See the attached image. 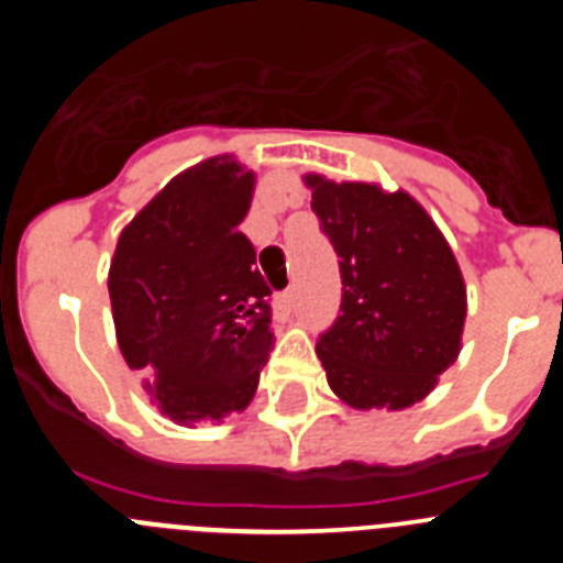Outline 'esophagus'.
I'll return each mask as SVG.
<instances>
[{"label":"esophagus","mask_w":563,"mask_h":563,"mask_svg":"<svg viewBox=\"0 0 563 563\" xmlns=\"http://www.w3.org/2000/svg\"><path fill=\"white\" fill-rule=\"evenodd\" d=\"M292 310H296V296H292V290L290 292H282V296H278V312H285V316H290Z\"/></svg>","instance_id":"1"}]
</instances>
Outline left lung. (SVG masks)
Segmentation results:
<instances>
[{"label":"left lung","mask_w":563,"mask_h":563,"mask_svg":"<svg viewBox=\"0 0 563 563\" xmlns=\"http://www.w3.org/2000/svg\"><path fill=\"white\" fill-rule=\"evenodd\" d=\"M341 265V316L316 352L330 389L357 411L426 400L460 357L467 292L456 256L409 191L305 174Z\"/></svg>","instance_id":"1"}]
</instances>
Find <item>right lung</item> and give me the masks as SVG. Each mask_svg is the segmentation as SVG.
<instances>
[{"label":"right lung","instance_id":"right-lung-1","mask_svg":"<svg viewBox=\"0 0 563 563\" xmlns=\"http://www.w3.org/2000/svg\"><path fill=\"white\" fill-rule=\"evenodd\" d=\"M253 188L233 154L208 157L154 194L114 245V338L177 426L245 411L271 357V287L239 228Z\"/></svg>","mask_w":563,"mask_h":563}]
</instances>
